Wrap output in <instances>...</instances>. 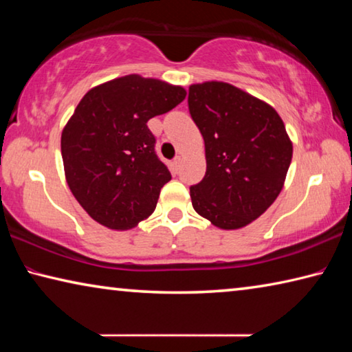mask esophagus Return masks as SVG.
Returning a JSON list of instances; mask_svg holds the SVG:
<instances>
[{
	"instance_id": "34e87169",
	"label": "esophagus",
	"mask_w": 352,
	"mask_h": 352,
	"mask_svg": "<svg viewBox=\"0 0 352 352\" xmlns=\"http://www.w3.org/2000/svg\"><path fill=\"white\" fill-rule=\"evenodd\" d=\"M180 164H182V157H175L174 158V166H175V168H178Z\"/></svg>"
}]
</instances>
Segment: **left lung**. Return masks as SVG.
I'll list each match as a JSON object with an SVG mask.
<instances>
[{"instance_id":"left-lung-1","label":"left lung","mask_w":352,"mask_h":352,"mask_svg":"<svg viewBox=\"0 0 352 352\" xmlns=\"http://www.w3.org/2000/svg\"><path fill=\"white\" fill-rule=\"evenodd\" d=\"M188 107L206 153L204 180L189 188L194 210L222 230L242 228L283 189L294 152L283 119L225 82L190 85Z\"/></svg>"}]
</instances>
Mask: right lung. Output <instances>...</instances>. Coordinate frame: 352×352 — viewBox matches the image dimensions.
Masks as SVG:
<instances>
[{"label":"right lung","mask_w":352,"mask_h":352,"mask_svg":"<svg viewBox=\"0 0 352 352\" xmlns=\"http://www.w3.org/2000/svg\"><path fill=\"white\" fill-rule=\"evenodd\" d=\"M184 98V88L138 74L82 98L62 132V158L71 192L96 222L129 230L153 212L172 175L155 152L147 121Z\"/></svg>","instance_id":"obj_1"}]
</instances>
